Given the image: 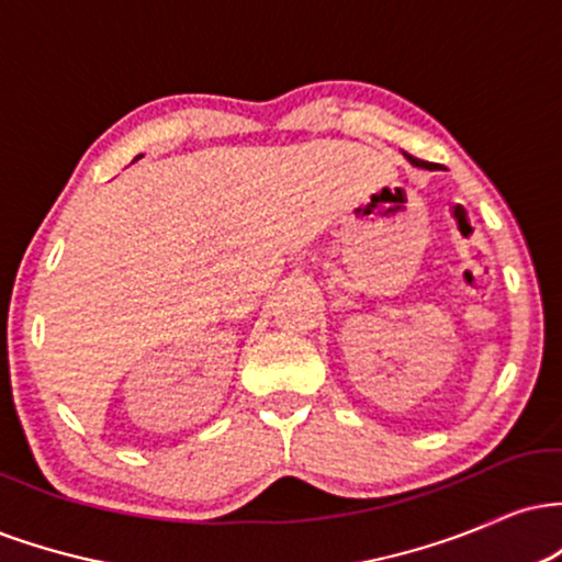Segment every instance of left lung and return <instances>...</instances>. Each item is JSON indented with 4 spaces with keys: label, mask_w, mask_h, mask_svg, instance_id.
<instances>
[{
    "label": "left lung",
    "mask_w": 562,
    "mask_h": 562,
    "mask_svg": "<svg viewBox=\"0 0 562 562\" xmlns=\"http://www.w3.org/2000/svg\"><path fill=\"white\" fill-rule=\"evenodd\" d=\"M404 156H406V153H404ZM406 160H409V164H412V166H420V169H430V171H434V169H436V164H428V160H420V158H412V156H406Z\"/></svg>",
    "instance_id": "8db88e82"
}]
</instances>
